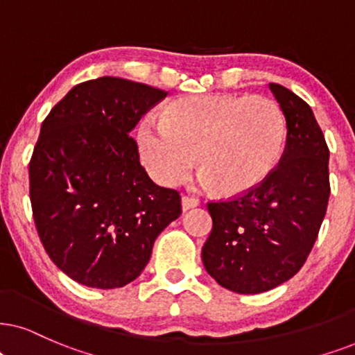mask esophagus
Instances as JSON below:
<instances>
[{
    "instance_id": "esophagus-1",
    "label": "esophagus",
    "mask_w": 355,
    "mask_h": 355,
    "mask_svg": "<svg viewBox=\"0 0 355 355\" xmlns=\"http://www.w3.org/2000/svg\"><path fill=\"white\" fill-rule=\"evenodd\" d=\"M200 205V201L196 200V198H193V196H188V195H185L182 198V208H183V211H188V209H191V208H196V206Z\"/></svg>"
}]
</instances>
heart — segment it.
Listing matches in <instances>:
<instances>
[{"instance_id":"obj_1","label":"heart","mask_w":355,"mask_h":355,"mask_svg":"<svg viewBox=\"0 0 355 355\" xmlns=\"http://www.w3.org/2000/svg\"><path fill=\"white\" fill-rule=\"evenodd\" d=\"M285 118L270 98L203 95L175 103L137 129L141 160L157 183L173 187L195 164L200 183L223 195L252 190L280 160Z\"/></svg>"}]
</instances>
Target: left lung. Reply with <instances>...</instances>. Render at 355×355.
I'll return each instance as SVG.
<instances>
[{"instance_id": "1", "label": "left lung", "mask_w": 355, "mask_h": 355, "mask_svg": "<svg viewBox=\"0 0 355 355\" xmlns=\"http://www.w3.org/2000/svg\"><path fill=\"white\" fill-rule=\"evenodd\" d=\"M286 121L280 162L252 190L209 201L213 230L201 259L224 288L255 295L290 280L320 232L329 200V149L306 101L268 85Z\"/></svg>"}]
</instances>
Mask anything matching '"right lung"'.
I'll use <instances>...</instances> for the list:
<instances>
[{"mask_svg":"<svg viewBox=\"0 0 355 355\" xmlns=\"http://www.w3.org/2000/svg\"><path fill=\"white\" fill-rule=\"evenodd\" d=\"M167 92L101 77L77 85L44 119L29 164L40 242L71 280L119 288L149 262L182 214L180 193L155 185L129 136Z\"/></svg>","mask_w":355,"mask_h":355,"instance_id":"1","label":"right lung"}]
</instances>
